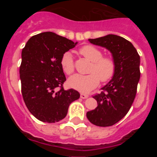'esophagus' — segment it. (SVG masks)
<instances>
[{
    "instance_id": "34e87169",
    "label": "esophagus",
    "mask_w": 157,
    "mask_h": 157,
    "mask_svg": "<svg viewBox=\"0 0 157 157\" xmlns=\"http://www.w3.org/2000/svg\"><path fill=\"white\" fill-rule=\"evenodd\" d=\"M80 97H81L82 99H86V98H89V95H87V94H80Z\"/></svg>"
}]
</instances>
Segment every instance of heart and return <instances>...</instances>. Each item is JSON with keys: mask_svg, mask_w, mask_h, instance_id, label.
<instances>
[{"mask_svg": "<svg viewBox=\"0 0 157 157\" xmlns=\"http://www.w3.org/2000/svg\"><path fill=\"white\" fill-rule=\"evenodd\" d=\"M79 53L91 62L86 75H75L67 81L71 88L82 93H87L98 86L100 79L102 82H109L114 76L116 65L114 59L111 56H103L99 48L91 45L80 48ZM60 66L65 74L71 75L75 71V63L71 54L66 52L60 58Z\"/></svg>", "mask_w": 157, "mask_h": 157, "instance_id": "1", "label": "heart"}]
</instances>
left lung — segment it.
Here are the masks:
<instances>
[{
    "mask_svg": "<svg viewBox=\"0 0 157 157\" xmlns=\"http://www.w3.org/2000/svg\"><path fill=\"white\" fill-rule=\"evenodd\" d=\"M89 41L109 49L116 62L112 80L93 97L98 107L86 113L89 121L94 125L110 127L127 114L134 102L141 75L140 56L134 45L120 36L109 34Z\"/></svg>",
    "mask_w": 157,
    "mask_h": 157,
    "instance_id": "obj_1",
    "label": "left lung"
}]
</instances>
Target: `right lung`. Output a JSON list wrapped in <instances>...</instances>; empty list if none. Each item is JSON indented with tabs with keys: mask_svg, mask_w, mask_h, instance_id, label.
I'll list each match as a JSON object with an SVG mask.
<instances>
[{
	"mask_svg": "<svg viewBox=\"0 0 157 157\" xmlns=\"http://www.w3.org/2000/svg\"><path fill=\"white\" fill-rule=\"evenodd\" d=\"M76 44L52 32H44L30 37L22 50V95L28 110L40 121L63 120L71 103L79 98L75 90L63 89L66 77L60 66L62 55Z\"/></svg>",
	"mask_w": 157,
	"mask_h": 157,
	"instance_id": "1",
	"label": "right lung"
}]
</instances>
